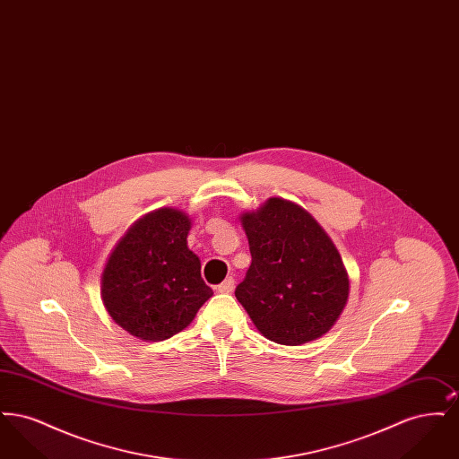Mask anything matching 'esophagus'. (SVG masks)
Segmentation results:
<instances>
[{
	"label": "esophagus",
	"instance_id": "obj_1",
	"mask_svg": "<svg viewBox=\"0 0 459 459\" xmlns=\"http://www.w3.org/2000/svg\"><path fill=\"white\" fill-rule=\"evenodd\" d=\"M234 284H236V281L232 277H227L217 289H219V292H221V294H229V292L234 290Z\"/></svg>",
	"mask_w": 459,
	"mask_h": 459
}]
</instances>
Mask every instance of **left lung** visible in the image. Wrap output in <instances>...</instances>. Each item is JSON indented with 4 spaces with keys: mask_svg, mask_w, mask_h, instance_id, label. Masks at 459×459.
I'll use <instances>...</instances> for the list:
<instances>
[{
    "mask_svg": "<svg viewBox=\"0 0 459 459\" xmlns=\"http://www.w3.org/2000/svg\"><path fill=\"white\" fill-rule=\"evenodd\" d=\"M251 266L236 298L277 344L301 346L327 333L350 296V277L327 232L305 208L270 197L240 215Z\"/></svg>",
    "mask_w": 459,
    "mask_h": 459,
    "instance_id": "obj_1",
    "label": "left lung"
}]
</instances>
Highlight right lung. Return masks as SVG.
Segmentation results:
<instances>
[{"instance_id":"obj_1","label":"right lung","mask_w":459,"mask_h":459,"mask_svg":"<svg viewBox=\"0 0 459 459\" xmlns=\"http://www.w3.org/2000/svg\"><path fill=\"white\" fill-rule=\"evenodd\" d=\"M191 219L160 208L137 220L109 255L101 299L117 325L141 341H165L191 325L212 296L187 247Z\"/></svg>"}]
</instances>
